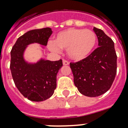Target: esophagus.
I'll return each mask as SVG.
<instances>
[{
    "label": "esophagus",
    "mask_w": 128,
    "mask_h": 128,
    "mask_svg": "<svg viewBox=\"0 0 128 128\" xmlns=\"http://www.w3.org/2000/svg\"><path fill=\"white\" fill-rule=\"evenodd\" d=\"M69 64V62L67 60H63V65H64V66H67V65H68Z\"/></svg>",
    "instance_id": "obj_1"
}]
</instances>
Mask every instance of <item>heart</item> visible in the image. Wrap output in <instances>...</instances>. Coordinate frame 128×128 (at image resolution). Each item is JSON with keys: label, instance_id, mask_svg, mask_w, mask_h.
<instances>
[{"label": "heart", "instance_id": "heart-1", "mask_svg": "<svg viewBox=\"0 0 128 128\" xmlns=\"http://www.w3.org/2000/svg\"><path fill=\"white\" fill-rule=\"evenodd\" d=\"M96 42L97 36L92 30L68 28L58 33L54 42L49 43V47L54 52L66 50L70 59L80 61L91 54Z\"/></svg>", "mask_w": 128, "mask_h": 128}]
</instances>
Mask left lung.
<instances>
[{"label":"left lung","mask_w":128,"mask_h":128,"mask_svg":"<svg viewBox=\"0 0 128 128\" xmlns=\"http://www.w3.org/2000/svg\"><path fill=\"white\" fill-rule=\"evenodd\" d=\"M98 46L88 58L70 63L74 83L78 92L88 97H96L109 90L117 73V55L114 42L102 30L94 28Z\"/></svg>","instance_id":"8db88e82"}]
</instances>
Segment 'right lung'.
Wrapping results in <instances>:
<instances>
[{
    "instance_id": "1",
    "label": "right lung",
    "mask_w": 128,
    "mask_h": 128,
    "mask_svg": "<svg viewBox=\"0 0 128 128\" xmlns=\"http://www.w3.org/2000/svg\"><path fill=\"white\" fill-rule=\"evenodd\" d=\"M52 34L50 28L30 30L18 38L11 51L10 69L15 85L31 101L41 102L54 94L57 74L63 64L62 60L50 61L42 58L36 63H28L24 58V52L32 43L47 46Z\"/></svg>"
}]
</instances>
